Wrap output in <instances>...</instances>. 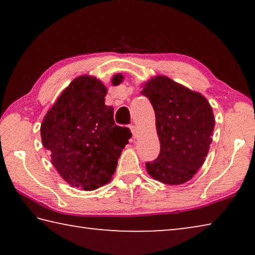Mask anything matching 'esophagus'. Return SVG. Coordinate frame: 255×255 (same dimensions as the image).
<instances>
[{"label": "esophagus", "instance_id": "1", "mask_svg": "<svg viewBox=\"0 0 255 255\" xmlns=\"http://www.w3.org/2000/svg\"><path fill=\"white\" fill-rule=\"evenodd\" d=\"M129 128H130V130L132 132V137L136 138L137 137V129H136V126H133V125H131V126H129Z\"/></svg>", "mask_w": 255, "mask_h": 255}]
</instances>
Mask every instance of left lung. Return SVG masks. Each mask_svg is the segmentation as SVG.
I'll use <instances>...</instances> for the list:
<instances>
[{"label": "left lung", "mask_w": 255, "mask_h": 255, "mask_svg": "<svg viewBox=\"0 0 255 255\" xmlns=\"http://www.w3.org/2000/svg\"><path fill=\"white\" fill-rule=\"evenodd\" d=\"M140 93L154 108L161 144L157 158L146 163L147 173L165 184L187 182L209 152L215 127L213 108L200 93L167 76L150 79Z\"/></svg>", "instance_id": "left-lung-1"}]
</instances>
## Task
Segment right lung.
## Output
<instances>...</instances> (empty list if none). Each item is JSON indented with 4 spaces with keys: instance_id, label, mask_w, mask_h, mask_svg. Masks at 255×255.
<instances>
[{
    "instance_id": "right-lung-1",
    "label": "right lung",
    "mask_w": 255,
    "mask_h": 255,
    "mask_svg": "<svg viewBox=\"0 0 255 255\" xmlns=\"http://www.w3.org/2000/svg\"><path fill=\"white\" fill-rule=\"evenodd\" d=\"M124 76L116 74L112 84ZM107 88L94 76L72 81L47 112L41 141L59 175L72 187L96 190L112 179L118 158L131 132L114 120V108L105 105Z\"/></svg>"
}]
</instances>
